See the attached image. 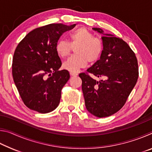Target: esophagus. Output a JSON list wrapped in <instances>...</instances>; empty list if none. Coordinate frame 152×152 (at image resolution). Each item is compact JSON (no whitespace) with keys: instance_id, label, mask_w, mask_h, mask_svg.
Here are the masks:
<instances>
[{"instance_id":"esophagus-1","label":"esophagus","mask_w":152,"mask_h":152,"mask_svg":"<svg viewBox=\"0 0 152 152\" xmlns=\"http://www.w3.org/2000/svg\"><path fill=\"white\" fill-rule=\"evenodd\" d=\"M70 76H74L78 75V73L75 72H70Z\"/></svg>"}]
</instances>
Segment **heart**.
<instances>
[{"label":"heart","mask_w":152,"mask_h":152,"mask_svg":"<svg viewBox=\"0 0 152 152\" xmlns=\"http://www.w3.org/2000/svg\"><path fill=\"white\" fill-rule=\"evenodd\" d=\"M70 43L63 39L58 40L55 45V51L59 57L64 59L70 54L72 48H75L76 54L63 64V68L70 72H76L99 60L103 50V45L100 38L84 27H80L68 36Z\"/></svg>","instance_id":"obj_1"}]
</instances>
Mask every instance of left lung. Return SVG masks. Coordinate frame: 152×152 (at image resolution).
<instances>
[{"mask_svg": "<svg viewBox=\"0 0 152 152\" xmlns=\"http://www.w3.org/2000/svg\"><path fill=\"white\" fill-rule=\"evenodd\" d=\"M92 29L103 34V50L100 60L79 76L86 109L97 117H106L124 106L137 81L138 63L135 53L121 38L104 34L100 28ZM91 74L105 80L96 81Z\"/></svg>", "mask_w": 152, "mask_h": 152, "instance_id": "1", "label": "left lung"}]
</instances>
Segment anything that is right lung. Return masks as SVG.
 I'll use <instances>...</instances> for the list:
<instances>
[{"mask_svg": "<svg viewBox=\"0 0 152 152\" xmlns=\"http://www.w3.org/2000/svg\"><path fill=\"white\" fill-rule=\"evenodd\" d=\"M76 24L52 23L36 28L19 43L12 64L14 82L24 104L40 113L52 111L60 104L61 92L70 78L55 51L60 36Z\"/></svg>", "mask_w": 152, "mask_h": 152, "instance_id": "obj_1", "label": "right lung"}]
</instances>
